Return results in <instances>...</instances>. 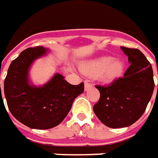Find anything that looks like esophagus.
Here are the masks:
<instances>
[{
  "instance_id": "1",
  "label": "esophagus",
  "mask_w": 158,
  "mask_h": 158,
  "mask_svg": "<svg viewBox=\"0 0 158 158\" xmlns=\"http://www.w3.org/2000/svg\"><path fill=\"white\" fill-rule=\"evenodd\" d=\"M90 88H92V84L89 83V82H85V83H84V89H85V90H89Z\"/></svg>"
}]
</instances>
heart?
<instances>
[{
	"label": "heart",
	"instance_id": "1",
	"mask_svg": "<svg viewBox=\"0 0 158 158\" xmlns=\"http://www.w3.org/2000/svg\"><path fill=\"white\" fill-rule=\"evenodd\" d=\"M125 65L120 59H112V56H100L80 65L82 73L96 76L100 82L110 83L122 76Z\"/></svg>",
	"mask_w": 158,
	"mask_h": 158
}]
</instances>
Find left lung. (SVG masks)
<instances>
[{
  "label": "left lung",
  "mask_w": 158,
  "mask_h": 158,
  "mask_svg": "<svg viewBox=\"0 0 158 158\" xmlns=\"http://www.w3.org/2000/svg\"><path fill=\"white\" fill-rule=\"evenodd\" d=\"M128 58L129 68L124 76L108 86H96L99 101L93 106L96 116L111 128L126 127L142 117L155 87L153 69L138 49L120 47Z\"/></svg>",
  "instance_id": "left-lung-1"
}]
</instances>
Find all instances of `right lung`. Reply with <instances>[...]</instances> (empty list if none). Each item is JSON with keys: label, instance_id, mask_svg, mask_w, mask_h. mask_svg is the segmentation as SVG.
<instances>
[{"label": "right lung", "instance_id": "add662e5", "mask_svg": "<svg viewBox=\"0 0 158 158\" xmlns=\"http://www.w3.org/2000/svg\"><path fill=\"white\" fill-rule=\"evenodd\" d=\"M50 52L43 46L23 50L11 62L4 81V95L11 114L22 124L34 129L58 126L84 90L83 82L72 85L60 73H55L43 85L31 82L30 70L32 64Z\"/></svg>", "mask_w": 158, "mask_h": 158}]
</instances>
